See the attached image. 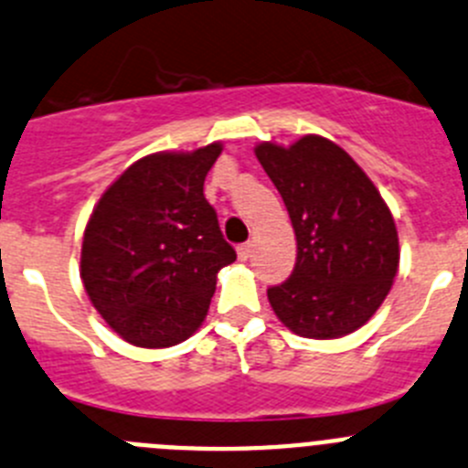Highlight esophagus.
<instances>
[{
    "mask_svg": "<svg viewBox=\"0 0 468 468\" xmlns=\"http://www.w3.org/2000/svg\"><path fill=\"white\" fill-rule=\"evenodd\" d=\"M250 252H252V243H241V246L237 248V255H239V260H241V261H248Z\"/></svg>",
    "mask_w": 468,
    "mask_h": 468,
    "instance_id": "34e87169",
    "label": "esophagus"
}]
</instances>
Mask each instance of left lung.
<instances>
[{"label": "left lung", "instance_id": "obj_1", "mask_svg": "<svg viewBox=\"0 0 468 468\" xmlns=\"http://www.w3.org/2000/svg\"><path fill=\"white\" fill-rule=\"evenodd\" d=\"M255 155L296 234V266L269 292L292 333L333 340L370 322L399 266L398 229L370 176L335 142L303 135L292 146L261 142Z\"/></svg>", "mask_w": 468, "mask_h": 468}]
</instances>
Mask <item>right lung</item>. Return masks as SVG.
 Masks as SVG:
<instances>
[{
    "label": "right lung",
    "mask_w": 468,
    "mask_h": 468,
    "mask_svg": "<svg viewBox=\"0 0 468 468\" xmlns=\"http://www.w3.org/2000/svg\"><path fill=\"white\" fill-rule=\"evenodd\" d=\"M222 144L144 155L110 186L84 229L80 278L114 333L160 349L208 313L218 271L237 260L204 197Z\"/></svg>",
    "instance_id": "1"
}]
</instances>
